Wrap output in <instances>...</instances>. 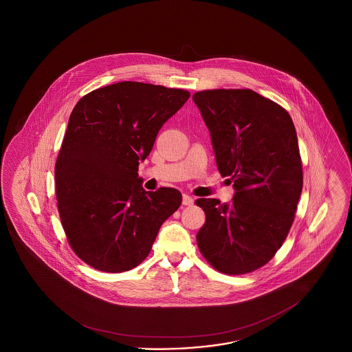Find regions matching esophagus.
Wrapping results in <instances>:
<instances>
[{
    "label": "esophagus",
    "instance_id": "obj_1",
    "mask_svg": "<svg viewBox=\"0 0 352 352\" xmlns=\"http://www.w3.org/2000/svg\"><path fill=\"white\" fill-rule=\"evenodd\" d=\"M183 205H192L193 204V199L188 195H183V200H182Z\"/></svg>",
    "mask_w": 352,
    "mask_h": 352
}]
</instances>
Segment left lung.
<instances>
[{
	"label": "left lung",
	"mask_w": 352,
	"mask_h": 352,
	"mask_svg": "<svg viewBox=\"0 0 352 352\" xmlns=\"http://www.w3.org/2000/svg\"><path fill=\"white\" fill-rule=\"evenodd\" d=\"M192 99L218 170L234 190L231 204L196 200L206 215L197 245L215 270L248 274L276 254L294 221L303 184L296 128L283 107L250 89L204 90Z\"/></svg>",
	"instance_id": "left-lung-1"
}]
</instances>
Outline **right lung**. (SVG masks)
Wrapping results in <instances>:
<instances>
[{
	"label": "right lung",
	"instance_id": "right-lung-1",
	"mask_svg": "<svg viewBox=\"0 0 352 352\" xmlns=\"http://www.w3.org/2000/svg\"><path fill=\"white\" fill-rule=\"evenodd\" d=\"M188 98L182 89L122 81L77 102L55 164V188L68 243L89 266L113 274L138 266L181 206L175 188L146 191L138 166Z\"/></svg>",
	"mask_w": 352,
	"mask_h": 352
}]
</instances>
